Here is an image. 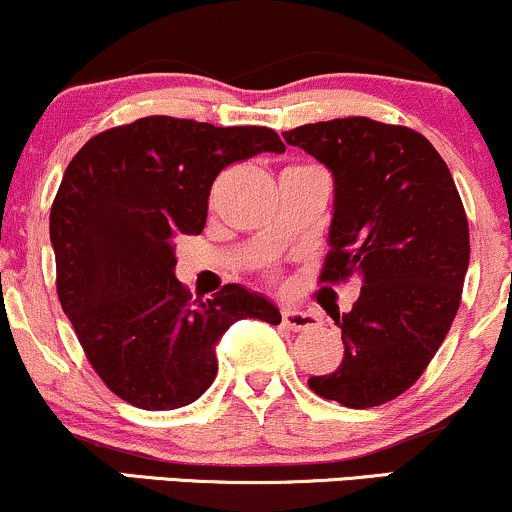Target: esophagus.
<instances>
[{"instance_id": "obj_1", "label": "esophagus", "mask_w": 512, "mask_h": 512, "mask_svg": "<svg viewBox=\"0 0 512 512\" xmlns=\"http://www.w3.org/2000/svg\"><path fill=\"white\" fill-rule=\"evenodd\" d=\"M281 325L289 327L293 332H301V330H308V327H315L317 317L313 313H303V310L284 308L281 310Z\"/></svg>"}]
</instances>
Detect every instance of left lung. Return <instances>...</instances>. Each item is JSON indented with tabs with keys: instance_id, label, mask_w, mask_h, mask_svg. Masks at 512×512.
I'll use <instances>...</instances> for the list:
<instances>
[{
	"instance_id": "left-lung-1",
	"label": "left lung",
	"mask_w": 512,
	"mask_h": 512,
	"mask_svg": "<svg viewBox=\"0 0 512 512\" xmlns=\"http://www.w3.org/2000/svg\"><path fill=\"white\" fill-rule=\"evenodd\" d=\"M334 175L330 252L320 284L361 279L342 330L344 358L308 380L349 409L409 390L450 332L469 264V223L448 166L424 134L370 117L284 132Z\"/></svg>"
}]
</instances>
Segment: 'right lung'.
<instances>
[{
	"instance_id": "add662e5",
	"label": "right lung",
	"mask_w": 512,
	"mask_h": 512,
	"mask_svg": "<svg viewBox=\"0 0 512 512\" xmlns=\"http://www.w3.org/2000/svg\"><path fill=\"white\" fill-rule=\"evenodd\" d=\"M262 151H286L274 129L151 115L91 137L64 170L50 209L57 296L98 378L132 407H187L214 383L233 322H281L243 286L192 301L173 274V236L202 233L216 175Z\"/></svg>"
}]
</instances>
